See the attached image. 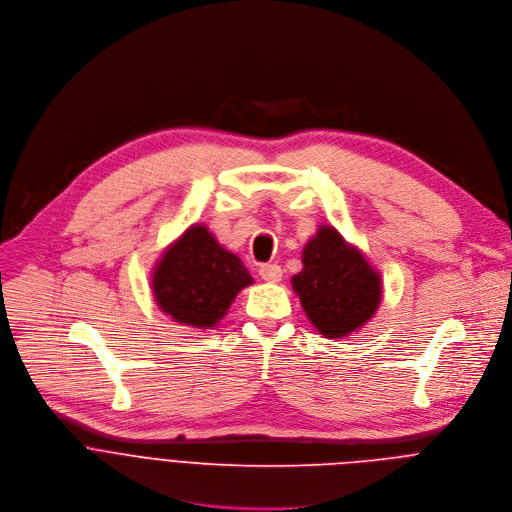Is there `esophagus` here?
I'll return each instance as SVG.
<instances>
[{"label": "esophagus", "mask_w": 512, "mask_h": 512, "mask_svg": "<svg viewBox=\"0 0 512 512\" xmlns=\"http://www.w3.org/2000/svg\"><path fill=\"white\" fill-rule=\"evenodd\" d=\"M260 276L266 282H280L282 280V268L278 264H262L260 266Z\"/></svg>", "instance_id": "1"}]
</instances>
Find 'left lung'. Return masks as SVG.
I'll use <instances>...</instances> for the list:
<instances>
[{
  "instance_id": "left-lung-1",
  "label": "left lung",
  "mask_w": 512,
  "mask_h": 512,
  "mask_svg": "<svg viewBox=\"0 0 512 512\" xmlns=\"http://www.w3.org/2000/svg\"><path fill=\"white\" fill-rule=\"evenodd\" d=\"M290 282L306 319L327 339H343L367 325L383 296L379 270L329 224L304 244L302 270Z\"/></svg>"
}]
</instances>
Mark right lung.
<instances>
[{
	"instance_id": "add662e5",
	"label": "right lung",
	"mask_w": 512,
	"mask_h": 512,
	"mask_svg": "<svg viewBox=\"0 0 512 512\" xmlns=\"http://www.w3.org/2000/svg\"><path fill=\"white\" fill-rule=\"evenodd\" d=\"M252 282L244 262L203 224L189 226L171 242L151 274L159 309L191 329L216 327L238 292Z\"/></svg>"
}]
</instances>
